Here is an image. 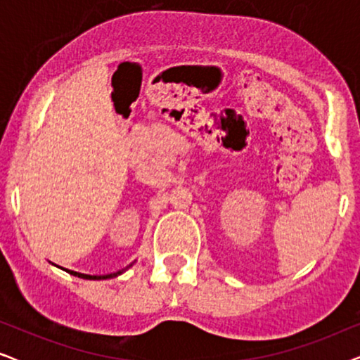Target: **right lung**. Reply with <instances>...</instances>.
I'll use <instances>...</instances> for the list:
<instances>
[{
  "label": "right lung",
  "instance_id": "obj_1",
  "mask_svg": "<svg viewBox=\"0 0 360 360\" xmlns=\"http://www.w3.org/2000/svg\"><path fill=\"white\" fill-rule=\"evenodd\" d=\"M132 265V264H131ZM129 265V267H131ZM129 267H126V269H129ZM124 269V270H126ZM63 270H67V269H63ZM124 270H117V272H115V274H108V275H86V274H80V272H73V270H67L68 274L70 275H75V277H80V278H85V280H106V278H112V277H117V275H121L122 272H124Z\"/></svg>",
  "mask_w": 360,
  "mask_h": 360
}]
</instances>
